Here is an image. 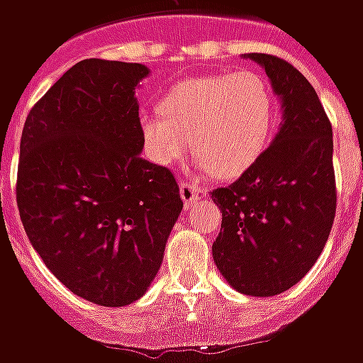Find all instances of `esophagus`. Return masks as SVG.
I'll list each match as a JSON object with an SVG mask.
<instances>
[{
  "label": "esophagus",
  "instance_id": "esophagus-1",
  "mask_svg": "<svg viewBox=\"0 0 363 363\" xmlns=\"http://www.w3.org/2000/svg\"><path fill=\"white\" fill-rule=\"evenodd\" d=\"M181 196L182 200H184V206L186 208H190V206L196 202L198 198H202V192L204 190L200 189L198 184H194V182H186V181H181Z\"/></svg>",
  "mask_w": 363,
  "mask_h": 363
}]
</instances>
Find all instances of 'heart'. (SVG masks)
Wrapping results in <instances>:
<instances>
[{
    "mask_svg": "<svg viewBox=\"0 0 363 363\" xmlns=\"http://www.w3.org/2000/svg\"><path fill=\"white\" fill-rule=\"evenodd\" d=\"M161 114L140 120L145 151L159 165L179 163L190 147L216 177H237L259 159L270 135L274 101L267 79L251 69L181 82Z\"/></svg>",
    "mask_w": 363,
    "mask_h": 363,
    "instance_id": "1",
    "label": "heart"
}]
</instances>
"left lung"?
I'll use <instances>...</instances> for the list:
<instances>
[{
    "instance_id": "obj_1",
    "label": "left lung",
    "mask_w": 363,
    "mask_h": 363,
    "mask_svg": "<svg viewBox=\"0 0 363 363\" xmlns=\"http://www.w3.org/2000/svg\"><path fill=\"white\" fill-rule=\"evenodd\" d=\"M281 101L274 142L235 182L212 190L221 231L212 245L221 276L241 294L278 296L325 249L336 213L333 126L313 85L286 60L249 54Z\"/></svg>"
}]
</instances>
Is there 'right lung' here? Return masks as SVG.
I'll return each instance as SVG.
<instances>
[{"label":"right lung","instance_id":"1","mask_svg":"<svg viewBox=\"0 0 363 363\" xmlns=\"http://www.w3.org/2000/svg\"><path fill=\"white\" fill-rule=\"evenodd\" d=\"M142 64L89 58L30 108L17 206L28 241L67 289L122 307L155 278L182 200L174 174L140 155Z\"/></svg>","mask_w":363,"mask_h":363}]
</instances>
